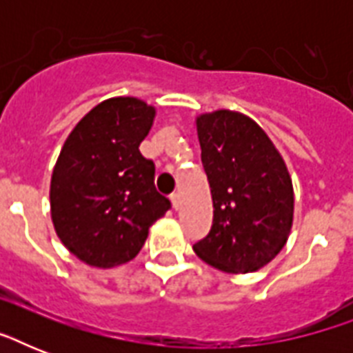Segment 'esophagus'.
I'll return each instance as SVG.
<instances>
[{"label": "esophagus", "instance_id": "esophagus-1", "mask_svg": "<svg viewBox=\"0 0 353 353\" xmlns=\"http://www.w3.org/2000/svg\"><path fill=\"white\" fill-rule=\"evenodd\" d=\"M170 199H172V207H174L176 210L179 209V205H181V198H179V194H172Z\"/></svg>", "mask_w": 353, "mask_h": 353}]
</instances>
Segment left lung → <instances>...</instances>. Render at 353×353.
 Returning <instances> with one entry per match:
<instances>
[{
	"label": "left lung",
	"instance_id": "1",
	"mask_svg": "<svg viewBox=\"0 0 353 353\" xmlns=\"http://www.w3.org/2000/svg\"><path fill=\"white\" fill-rule=\"evenodd\" d=\"M196 130L214 218L194 252L223 273L258 271L284 249L293 225L295 194L284 157L240 112L201 113Z\"/></svg>",
	"mask_w": 353,
	"mask_h": 353
}]
</instances>
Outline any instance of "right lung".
Masks as SVG:
<instances>
[{"label":"right lung","instance_id":"1","mask_svg":"<svg viewBox=\"0 0 353 353\" xmlns=\"http://www.w3.org/2000/svg\"><path fill=\"white\" fill-rule=\"evenodd\" d=\"M154 119L155 108L141 99L113 97L85 113L60 150L49 190L52 225L91 268L133 260L170 209L154 187V163L139 152Z\"/></svg>","mask_w":353,"mask_h":353}]
</instances>
